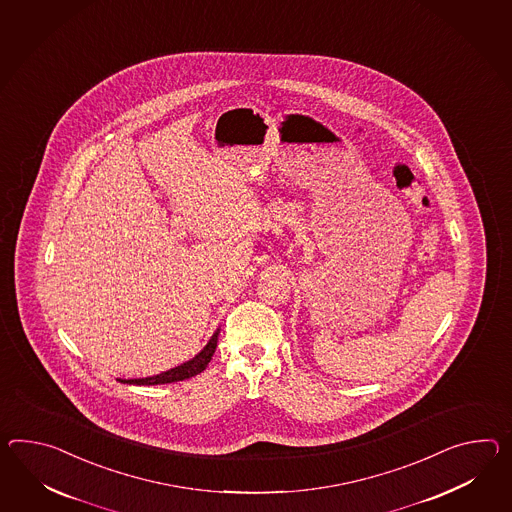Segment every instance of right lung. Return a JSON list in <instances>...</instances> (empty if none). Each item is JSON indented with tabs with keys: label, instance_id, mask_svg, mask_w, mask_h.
<instances>
[{
	"label": "right lung",
	"instance_id": "obj_1",
	"mask_svg": "<svg viewBox=\"0 0 512 512\" xmlns=\"http://www.w3.org/2000/svg\"><path fill=\"white\" fill-rule=\"evenodd\" d=\"M218 333H220V329L212 335L209 344L201 349V353H198L192 361L185 362V364H181L177 368H172V370H168L164 374L153 375V377H146V379H131V381H122V383H129V385H164V383L185 381L188 377L201 374L207 368V364L211 362L214 349L218 346Z\"/></svg>",
	"mask_w": 512,
	"mask_h": 512
}]
</instances>
